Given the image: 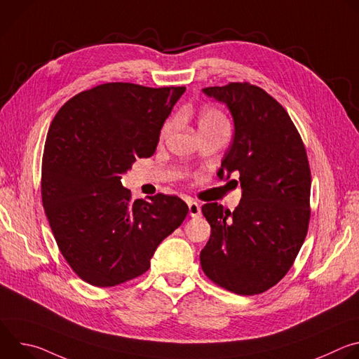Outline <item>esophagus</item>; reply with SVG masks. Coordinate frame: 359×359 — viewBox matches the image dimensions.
I'll list each match as a JSON object with an SVG mask.
<instances>
[{"label": "esophagus", "instance_id": "1", "mask_svg": "<svg viewBox=\"0 0 359 359\" xmlns=\"http://www.w3.org/2000/svg\"><path fill=\"white\" fill-rule=\"evenodd\" d=\"M189 215L191 216V217H198L200 215H201V209H200V204L198 203H196V201H190L189 204Z\"/></svg>", "mask_w": 359, "mask_h": 359}]
</instances>
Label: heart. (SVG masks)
Wrapping results in <instances>:
<instances>
[{"label": "heart", "mask_w": 359, "mask_h": 359, "mask_svg": "<svg viewBox=\"0 0 359 359\" xmlns=\"http://www.w3.org/2000/svg\"><path fill=\"white\" fill-rule=\"evenodd\" d=\"M175 126V119H169L163 128H162V132H161V139H166L172 129ZM197 126H198V130H200V135L203 133H209V132H215V130H222V129H226L229 130V122H227V118L226 115L216 109V108H203L198 115H197Z\"/></svg>", "instance_id": "obj_1"}]
</instances>
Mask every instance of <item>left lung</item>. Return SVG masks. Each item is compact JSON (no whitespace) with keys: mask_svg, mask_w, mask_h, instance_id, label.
<instances>
[{"mask_svg":"<svg viewBox=\"0 0 359 359\" xmlns=\"http://www.w3.org/2000/svg\"><path fill=\"white\" fill-rule=\"evenodd\" d=\"M203 92L231 112L234 137L217 176L238 173L243 194L233 213L217 203L201 208L212 233L200 264L219 287L262 294L288 273L309 231V158L287 111L260 86L230 82Z\"/></svg>","mask_w":359,"mask_h":359,"instance_id":"obj_1","label":"left lung"}]
</instances>
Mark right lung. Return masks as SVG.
Returning a JSON list of instances; mask_svg holds the SVG:
<instances>
[{"instance_id": "obj_1", "label": "right lung", "mask_w": 359, "mask_h": 359, "mask_svg": "<svg viewBox=\"0 0 359 359\" xmlns=\"http://www.w3.org/2000/svg\"><path fill=\"white\" fill-rule=\"evenodd\" d=\"M184 89L102 83L71 97L49 126L43 210L64 259L90 285L115 287L146 273L158 245L187 216L177 196L132 200L121 183L136 159L155 153Z\"/></svg>"}]
</instances>
